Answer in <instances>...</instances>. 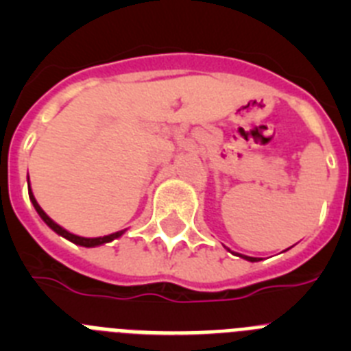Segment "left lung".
I'll return each instance as SVG.
<instances>
[{
  "label": "left lung",
  "mask_w": 351,
  "mask_h": 351,
  "mask_svg": "<svg viewBox=\"0 0 351 351\" xmlns=\"http://www.w3.org/2000/svg\"><path fill=\"white\" fill-rule=\"evenodd\" d=\"M241 256H243V258H246V260H250V262H258V260L253 258V256H244V255H241Z\"/></svg>",
  "instance_id": "8db88e82"
}]
</instances>
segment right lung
Here are the masks:
<instances>
[{"instance_id": "right-lung-1", "label": "right lung", "mask_w": 351, "mask_h": 351, "mask_svg": "<svg viewBox=\"0 0 351 351\" xmlns=\"http://www.w3.org/2000/svg\"><path fill=\"white\" fill-rule=\"evenodd\" d=\"M29 198H31V202H33V206H35L36 213L40 214V218H42L43 221L47 223V225L51 226V228H52V230L56 232V234L63 235L64 239H68V241H71V243L79 244V246H86V247L100 246V244L110 243V241H114V239H117V237H119V235H123V230H121V232H116V234L104 235V237H95V239H88V237H79V235H73V234H70V232H66V230H64V228H61V226L58 225V223H54V221H52V219L49 218L47 214L43 213V210H42V207L38 206V202H36V200H35V197H33V193H31V190H29Z\"/></svg>"}]
</instances>
